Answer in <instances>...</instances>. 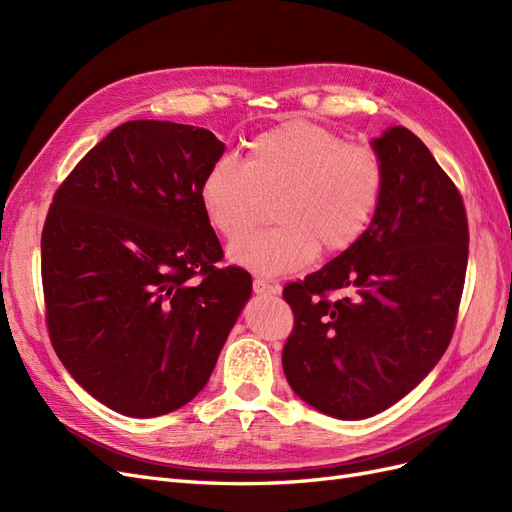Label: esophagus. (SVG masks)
Listing matches in <instances>:
<instances>
[{"mask_svg": "<svg viewBox=\"0 0 512 512\" xmlns=\"http://www.w3.org/2000/svg\"><path fill=\"white\" fill-rule=\"evenodd\" d=\"M252 286H254V292H256V294H262V297H267V294L271 297V294L280 292V286H277V284H269L267 280H260V277H256Z\"/></svg>", "mask_w": 512, "mask_h": 512, "instance_id": "obj_1", "label": "esophagus"}]
</instances>
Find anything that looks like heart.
<instances>
[{
    "label": "heart",
    "instance_id": "b5f03b06",
    "mask_svg": "<svg viewBox=\"0 0 512 512\" xmlns=\"http://www.w3.org/2000/svg\"><path fill=\"white\" fill-rule=\"evenodd\" d=\"M384 164L367 145L312 121L290 119L254 136L243 164L213 162L198 185L209 226L236 239L259 217L261 200L274 198L278 222L230 245L239 265L282 275L309 265L322 250L342 254L359 243L380 207Z\"/></svg>",
    "mask_w": 512,
    "mask_h": 512
}]
</instances>
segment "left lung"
Wrapping results in <instances>:
<instances>
[{"label": "left lung", "mask_w": 512, "mask_h": 512, "mask_svg": "<svg viewBox=\"0 0 512 512\" xmlns=\"http://www.w3.org/2000/svg\"><path fill=\"white\" fill-rule=\"evenodd\" d=\"M371 145L384 192L363 239L284 288L294 314L282 352L288 384L344 421L391 408L436 367L468 267L463 198L425 143L393 126ZM337 289L349 294L331 300Z\"/></svg>", "instance_id": "1"}]
</instances>
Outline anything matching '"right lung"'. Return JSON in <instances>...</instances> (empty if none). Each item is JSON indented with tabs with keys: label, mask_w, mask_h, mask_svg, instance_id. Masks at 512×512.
<instances>
[{
	"label": "right lung",
	"mask_w": 512,
	"mask_h": 512,
	"mask_svg": "<svg viewBox=\"0 0 512 512\" xmlns=\"http://www.w3.org/2000/svg\"><path fill=\"white\" fill-rule=\"evenodd\" d=\"M224 143L136 119L59 185L42 228L46 327L59 361L111 410L149 418L207 384L252 275L224 267L198 185Z\"/></svg>",
	"instance_id": "right-lung-1"
}]
</instances>
